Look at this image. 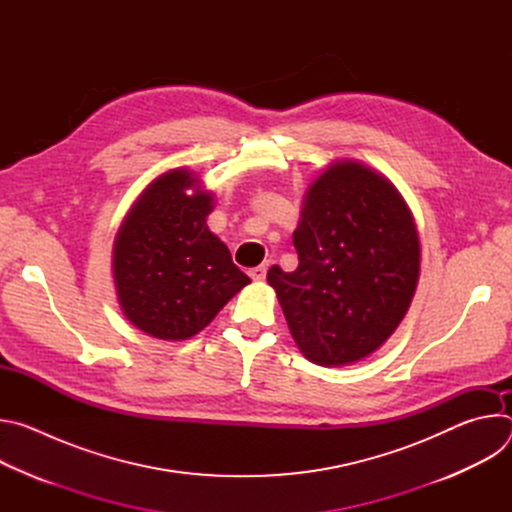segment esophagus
<instances>
[{
    "mask_svg": "<svg viewBox=\"0 0 512 512\" xmlns=\"http://www.w3.org/2000/svg\"><path fill=\"white\" fill-rule=\"evenodd\" d=\"M267 263H261L259 267H253L251 271H249V275H251V279L253 281H263L265 279V275H267Z\"/></svg>",
    "mask_w": 512,
    "mask_h": 512,
    "instance_id": "34e87169",
    "label": "esophagus"
}]
</instances>
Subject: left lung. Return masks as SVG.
<instances>
[{"label": "left lung", "mask_w": 512, "mask_h": 512, "mask_svg": "<svg viewBox=\"0 0 512 512\" xmlns=\"http://www.w3.org/2000/svg\"><path fill=\"white\" fill-rule=\"evenodd\" d=\"M294 247L298 269L273 265L267 283L300 352L320 367L369 358L419 281L417 225L401 192L367 164L330 162L306 190Z\"/></svg>", "instance_id": "left-lung-1"}]
</instances>
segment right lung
I'll use <instances>...</instances> for the list:
<instances>
[{
	"label": "right lung",
	"instance_id": "1",
	"mask_svg": "<svg viewBox=\"0 0 512 512\" xmlns=\"http://www.w3.org/2000/svg\"><path fill=\"white\" fill-rule=\"evenodd\" d=\"M214 192L172 168L137 196L113 243L123 316L141 332L178 342L196 336L251 283L206 225Z\"/></svg>",
	"mask_w": 512,
	"mask_h": 512
}]
</instances>
